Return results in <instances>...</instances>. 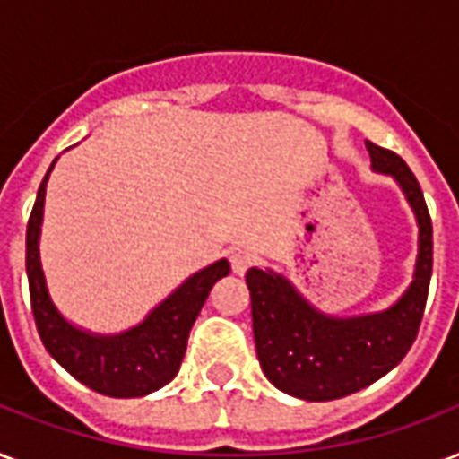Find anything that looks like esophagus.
Here are the masks:
<instances>
[{
	"label": "esophagus",
	"mask_w": 459,
	"mask_h": 459,
	"mask_svg": "<svg viewBox=\"0 0 459 459\" xmlns=\"http://www.w3.org/2000/svg\"><path fill=\"white\" fill-rule=\"evenodd\" d=\"M252 264H255V257H252L247 250H238L230 255V269H233V273H238V276H243Z\"/></svg>",
	"instance_id": "34e87169"
}]
</instances>
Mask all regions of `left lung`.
Returning a JSON list of instances; mask_svg holds the SVG:
<instances>
[{"mask_svg":"<svg viewBox=\"0 0 459 459\" xmlns=\"http://www.w3.org/2000/svg\"><path fill=\"white\" fill-rule=\"evenodd\" d=\"M367 150L371 171L385 173L398 183L420 226L412 283L405 293L381 312L333 316L316 309L283 273L252 266L245 276L264 377L279 391L309 403L345 398L398 367L412 348L427 305L434 230L424 193L398 154L369 140Z\"/></svg>","mask_w":459,"mask_h":459,"instance_id":"8db88e82","label":"left lung"}]
</instances>
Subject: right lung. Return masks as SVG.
<instances>
[{
	"instance_id": "right-lung-1",
	"label": "right lung",
	"mask_w": 459,
	"mask_h": 459,
	"mask_svg": "<svg viewBox=\"0 0 459 459\" xmlns=\"http://www.w3.org/2000/svg\"><path fill=\"white\" fill-rule=\"evenodd\" d=\"M56 159L39 183L38 200L25 230V273L30 288L32 316L42 345L71 377L92 391L109 398L150 395L178 374L190 328L212 286L229 276V259H219L193 273L166 300L150 309L145 319L121 333H92L88 328L75 326L52 302L39 262L47 180Z\"/></svg>"
}]
</instances>
